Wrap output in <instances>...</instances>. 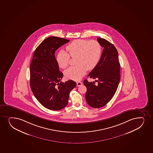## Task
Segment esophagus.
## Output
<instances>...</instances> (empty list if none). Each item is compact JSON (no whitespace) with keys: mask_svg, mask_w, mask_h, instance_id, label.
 Listing matches in <instances>:
<instances>
[{"mask_svg":"<svg viewBox=\"0 0 153 153\" xmlns=\"http://www.w3.org/2000/svg\"><path fill=\"white\" fill-rule=\"evenodd\" d=\"M76 85H77V86L79 87V86H80L82 85V83L81 82H76Z\"/></svg>","mask_w":153,"mask_h":153,"instance_id":"1","label":"esophagus"}]
</instances>
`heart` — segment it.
<instances>
[{
	"mask_svg": "<svg viewBox=\"0 0 153 153\" xmlns=\"http://www.w3.org/2000/svg\"><path fill=\"white\" fill-rule=\"evenodd\" d=\"M68 53L60 51L56 56V63L62 69L68 66L70 56L76 57V64L65 70L64 76L67 79L79 81L86 73V69L91 70L97 65L102 55V47L96 40L77 39L66 46Z\"/></svg>",
	"mask_w": 153,
	"mask_h": 153,
	"instance_id": "1",
	"label": "heart"
}]
</instances>
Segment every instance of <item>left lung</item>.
I'll list each match as a JSON object with an SVG mask.
<instances>
[{
    "instance_id": "8db88e82",
    "label": "left lung",
    "mask_w": 153,
    "mask_h": 153,
    "mask_svg": "<svg viewBox=\"0 0 153 153\" xmlns=\"http://www.w3.org/2000/svg\"><path fill=\"white\" fill-rule=\"evenodd\" d=\"M97 40L104 49L98 63L88 76L97 79L98 85L87 79L84 84L87 88L86 102L91 107L99 108L107 104L116 92L120 81V64L115 47L104 38Z\"/></svg>"
}]
</instances>
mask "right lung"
Here are the masks:
<instances>
[{
	"label": "right lung",
	"instance_id": "obj_1",
	"mask_svg": "<svg viewBox=\"0 0 153 153\" xmlns=\"http://www.w3.org/2000/svg\"><path fill=\"white\" fill-rule=\"evenodd\" d=\"M69 41L57 37L44 39L34 51L30 66V86L33 95L44 107L51 110L63 109L69 93L76 83L60 82L63 76L55 57L56 49Z\"/></svg>",
	"mask_w": 153,
	"mask_h": 153
}]
</instances>
